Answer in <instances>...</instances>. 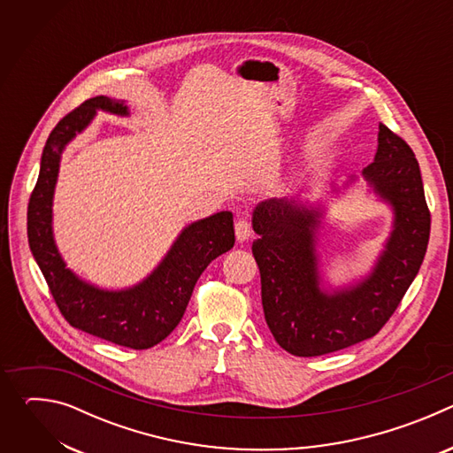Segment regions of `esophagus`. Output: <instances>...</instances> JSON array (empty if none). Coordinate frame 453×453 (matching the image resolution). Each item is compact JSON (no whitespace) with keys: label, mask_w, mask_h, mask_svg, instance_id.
<instances>
[{"label":"esophagus","mask_w":453,"mask_h":453,"mask_svg":"<svg viewBox=\"0 0 453 453\" xmlns=\"http://www.w3.org/2000/svg\"><path fill=\"white\" fill-rule=\"evenodd\" d=\"M250 226H249V222L247 220H243V219H240V220H236V224H234V234H236V240L240 242V243H243V242H247L249 238H250Z\"/></svg>","instance_id":"34e87169"}]
</instances>
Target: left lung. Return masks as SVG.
<instances>
[{"mask_svg":"<svg viewBox=\"0 0 453 453\" xmlns=\"http://www.w3.org/2000/svg\"><path fill=\"white\" fill-rule=\"evenodd\" d=\"M362 179L391 208L393 227L371 271L349 283L332 285L322 274L319 240L328 211L325 201L341 197L358 177L330 184V199H269L252 210L257 234L252 254L260 267L265 320L276 342L296 357L334 353L376 335L423 264L430 213L419 165L412 149L383 123Z\"/></svg>","mask_w":453,"mask_h":453,"instance_id":"1","label":"left lung"}]
</instances>
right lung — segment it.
I'll return each instance as SVG.
<instances>
[{
    "instance_id": "1",
    "label": "right lung",
    "mask_w": 453,
    "mask_h": 453,
    "mask_svg": "<svg viewBox=\"0 0 453 453\" xmlns=\"http://www.w3.org/2000/svg\"><path fill=\"white\" fill-rule=\"evenodd\" d=\"M98 111L131 116L125 100L95 96L55 125L28 204V243L58 310L73 328L118 346L149 349L175 330L204 269L234 245L233 213L219 211L182 227L157 267L133 287L102 288L82 280L55 243L53 193L62 152Z\"/></svg>"
}]
</instances>
